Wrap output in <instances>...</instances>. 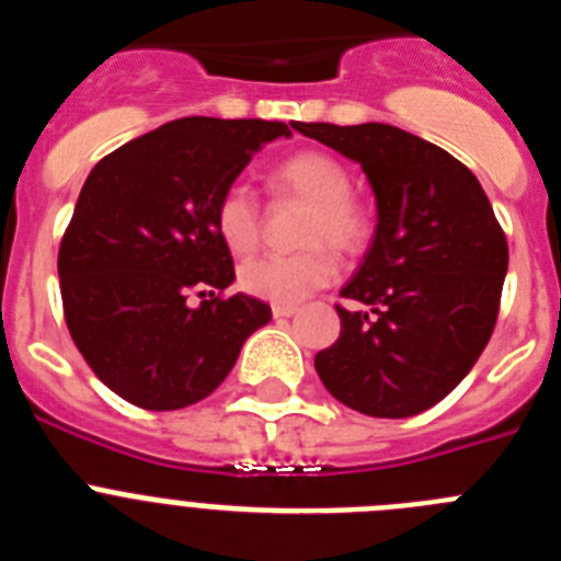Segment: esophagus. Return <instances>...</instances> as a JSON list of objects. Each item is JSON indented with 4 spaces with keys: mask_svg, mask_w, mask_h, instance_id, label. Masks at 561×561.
Listing matches in <instances>:
<instances>
[{
    "mask_svg": "<svg viewBox=\"0 0 561 561\" xmlns=\"http://www.w3.org/2000/svg\"><path fill=\"white\" fill-rule=\"evenodd\" d=\"M272 314H275V317H291V314H297V306L295 304H275V306H272Z\"/></svg>",
    "mask_w": 561,
    "mask_h": 561,
    "instance_id": "obj_1",
    "label": "esophagus"
}]
</instances>
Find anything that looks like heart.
I'll list each match as a JSON object with an SVG mask.
<instances>
[{
  "instance_id": "1",
  "label": "heart",
  "mask_w": 561,
  "mask_h": 561,
  "mask_svg": "<svg viewBox=\"0 0 561 561\" xmlns=\"http://www.w3.org/2000/svg\"><path fill=\"white\" fill-rule=\"evenodd\" d=\"M270 185L275 193L297 196L311 205L304 227V244L309 250L295 255H257L238 270V280L250 295L272 304H300L311 291L323 289L336 275L331 250L354 255L370 238V216L351 196L354 180L336 157L325 151H300L272 171ZM216 232L232 255L255 250L261 236V213L250 187L232 185L216 205Z\"/></svg>"
}]
</instances>
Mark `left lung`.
Instances as JSON below:
<instances>
[{"label": "left lung", "mask_w": 561, "mask_h": 561, "mask_svg": "<svg viewBox=\"0 0 561 561\" xmlns=\"http://www.w3.org/2000/svg\"><path fill=\"white\" fill-rule=\"evenodd\" d=\"M359 162L376 232L340 295V336L314 356L325 390L374 419H408L460 385L497 323L508 244L463 162L388 123H295Z\"/></svg>", "instance_id": "1"}]
</instances>
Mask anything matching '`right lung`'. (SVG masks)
<instances>
[{
	"mask_svg": "<svg viewBox=\"0 0 561 561\" xmlns=\"http://www.w3.org/2000/svg\"><path fill=\"white\" fill-rule=\"evenodd\" d=\"M291 137L277 121L182 117L103 157L58 250L72 342L108 390L142 410H180L219 388L272 309L236 280L216 205L252 153ZM196 288L211 300L186 304ZM205 297V291H199Z\"/></svg>",
	"mask_w": 561,
	"mask_h": 561,
	"instance_id": "add662e5",
	"label": "right lung"
}]
</instances>
